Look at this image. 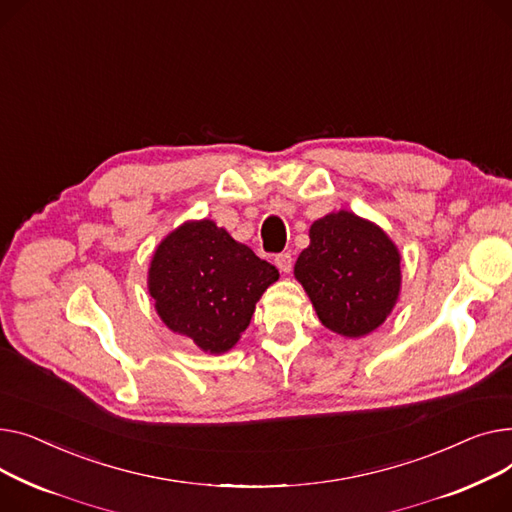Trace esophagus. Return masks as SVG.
Segmentation results:
<instances>
[{"instance_id": "obj_1", "label": "esophagus", "mask_w": 512, "mask_h": 512, "mask_svg": "<svg viewBox=\"0 0 512 512\" xmlns=\"http://www.w3.org/2000/svg\"><path fill=\"white\" fill-rule=\"evenodd\" d=\"M275 264H277V268L281 270V273H289V270L293 268V256H291V252H283V254H277V258H275Z\"/></svg>"}]
</instances>
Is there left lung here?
<instances>
[{
  "instance_id": "1",
  "label": "left lung",
  "mask_w": 512,
  "mask_h": 512,
  "mask_svg": "<svg viewBox=\"0 0 512 512\" xmlns=\"http://www.w3.org/2000/svg\"><path fill=\"white\" fill-rule=\"evenodd\" d=\"M320 322L343 337H364L393 310L401 256L386 233L347 210L310 227V246L295 262Z\"/></svg>"
}]
</instances>
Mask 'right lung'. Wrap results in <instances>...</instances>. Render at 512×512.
Here are the masks:
<instances>
[{
    "label": "right lung",
    "mask_w": 512,
    "mask_h": 512,
    "mask_svg": "<svg viewBox=\"0 0 512 512\" xmlns=\"http://www.w3.org/2000/svg\"><path fill=\"white\" fill-rule=\"evenodd\" d=\"M279 270L213 221L184 223L157 248L148 291L173 333L202 351L231 349L248 328L256 302Z\"/></svg>",
    "instance_id": "add662e5"
}]
</instances>
